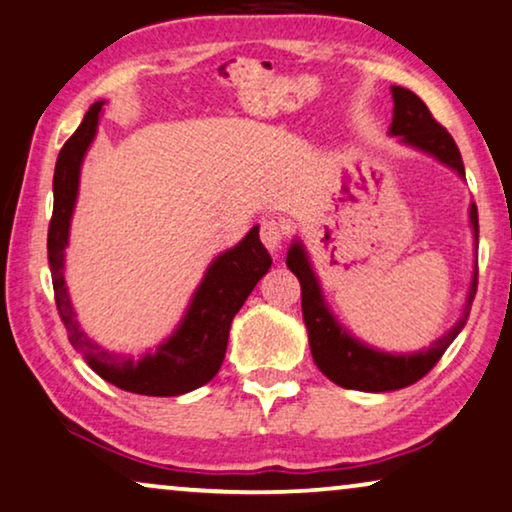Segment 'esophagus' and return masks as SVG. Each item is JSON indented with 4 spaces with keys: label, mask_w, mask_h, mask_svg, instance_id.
<instances>
[{
    "label": "esophagus",
    "mask_w": 512,
    "mask_h": 512,
    "mask_svg": "<svg viewBox=\"0 0 512 512\" xmlns=\"http://www.w3.org/2000/svg\"><path fill=\"white\" fill-rule=\"evenodd\" d=\"M285 224L281 220H274V217H269V220H262V227H260V238L264 243V248L269 252H278L281 250V245L285 241Z\"/></svg>",
    "instance_id": "esophagus-1"
}]
</instances>
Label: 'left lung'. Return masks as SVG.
Returning a JSON list of instances; mask_svg holds the SVG:
<instances>
[{"label": "left lung", "mask_w": 512, "mask_h": 512, "mask_svg": "<svg viewBox=\"0 0 512 512\" xmlns=\"http://www.w3.org/2000/svg\"><path fill=\"white\" fill-rule=\"evenodd\" d=\"M393 124L391 135H400L405 145L417 147L421 152L435 156V159L456 170L463 177L461 152L456 147L447 128H442L433 119L431 109L426 102L414 95L410 88L393 86ZM470 227H473L475 241H478V206L470 203ZM288 269L299 278L302 285V316L309 330L311 356L316 360L318 370L327 379L335 381L337 386L356 388V391H398L426 377L433 370L435 363L447 351V346L454 342L456 335L466 325L470 306H473L475 290H478V260H475V274L470 281V290L463 306V316L456 320L452 330L438 342L428 346V351L407 353V356H393L377 349H370L358 339H353L342 325L337 323L330 309H327L323 292H320L318 278L313 274L309 255L304 252V245L295 241L288 250Z\"/></svg>", "instance_id": "obj_1"}]
</instances>
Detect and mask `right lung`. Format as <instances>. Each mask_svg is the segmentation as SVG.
I'll return each instance as SVG.
<instances>
[{
  "label": "right lung",
  "instance_id": "1",
  "mask_svg": "<svg viewBox=\"0 0 512 512\" xmlns=\"http://www.w3.org/2000/svg\"><path fill=\"white\" fill-rule=\"evenodd\" d=\"M105 102L88 107L84 121L60 149L53 175V215L49 224V267L56 292V306L67 327L74 349L86 358L95 374L121 391L140 395H182L208 384L220 370L227 353L229 327L238 309L267 274L271 257L260 241V227H252L234 248L222 252L210 264L206 276L194 292L187 316L180 327L154 353L140 360L114 356L91 342L79 330L74 309L65 288V245L70 236V220L79 189V170L88 145L95 138L100 109Z\"/></svg>",
  "mask_w": 512,
  "mask_h": 512
}]
</instances>
